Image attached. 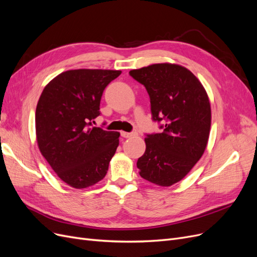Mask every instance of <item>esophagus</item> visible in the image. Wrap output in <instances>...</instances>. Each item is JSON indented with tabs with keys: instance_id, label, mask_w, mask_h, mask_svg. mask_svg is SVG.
Returning a JSON list of instances; mask_svg holds the SVG:
<instances>
[{
	"instance_id": "esophagus-1",
	"label": "esophagus",
	"mask_w": 257,
	"mask_h": 257,
	"mask_svg": "<svg viewBox=\"0 0 257 257\" xmlns=\"http://www.w3.org/2000/svg\"><path fill=\"white\" fill-rule=\"evenodd\" d=\"M120 136H121L122 138L127 139V138H130V137L137 136V132H125V131H121V132H120Z\"/></svg>"
}]
</instances>
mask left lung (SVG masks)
<instances>
[{
	"label": "left lung",
	"mask_w": 257,
	"mask_h": 257,
	"mask_svg": "<svg viewBox=\"0 0 257 257\" xmlns=\"http://www.w3.org/2000/svg\"><path fill=\"white\" fill-rule=\"evenodd\" d=\"M129 74L146 88L152 120L162 129L146 135V151L137 163L140 175L155 185L171 186L188 174L206 149L211 126L207 92L180 65L153 64Z\"/></svg>",
	"instance_id": "8db88e82"
}]
</instances>
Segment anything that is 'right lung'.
I'll return each mask as SVG.
<instances>
[{"label":"right lung","instance_id":"right-lung-1","mask_svg":"<svg viewBox=\"0 0 257 257\" xmlns=\"http://www.w3.org/2000/svg\"><path fill=\"white\" fill-rule=\"evenodd\" d=\"M119 70L76 69L59 74L44 88L36 110L40 151L69 186L83 189L105 177L119 133L93 127L105 88Z\"/></svg>","mask_w":257,"mask_h":257}]
</instances>
